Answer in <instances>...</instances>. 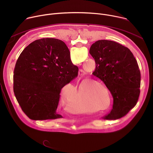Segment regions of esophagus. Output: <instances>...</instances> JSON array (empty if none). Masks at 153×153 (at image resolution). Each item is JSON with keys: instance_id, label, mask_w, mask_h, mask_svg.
I'll list each match as a JSON object with an SVG mask.
<instances>
[{"instance_id": "34e87169", "label": "esophagus", "mask_w": 153, "mask_h": 153, "mask_svg": "<svg viewBox=\"0 0 153 153\" xmlns=\"http://www.w3.org/2000/svg\"><path fill=\"white\" fill-rule=\"evenodd\" d=\"M79 75L80 77H83V76H84L85 75V72L83 70H80L79 71Z\"/></svg>"}]
</instances>
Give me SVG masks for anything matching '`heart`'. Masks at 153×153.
<instances>
[{
    "label": "heart",
    "instance_id": "1",
    "mask_svg": "<svg viewBox=\"0 0 153 153\" xmlns=\"http://www.w3.org/2000/svg\"><path fill=\"white\" fill-rule=\"evenodd\" d=\"M73 104H74V105H76V106L77 108H79V110H86V107L83 105V104L81 102H79V101H77V102H74V103H73Z\"/></svg>",
    "mask_w": 153,
    "mask_h": 153
}]
</instances>
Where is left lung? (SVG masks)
<instances>
[{
  "instance_id": "8db88e82",
  "label": "left lung",
  "mask_w": 153,
  "mask_h": 153,
  "mask_svg": "<svg viewBox=\"0 0 153 153\" xmlns=\"http://www.w3.org/2000/svg\"><path fill=\"white\" fill-rule=\"evenodd\" d=\"M90 53L96 65L93 75L103 82L113 97V109L106 118L125 116L136 105L140 94L141 77L136 59L128 48L108 40L96 41Z\"/></svg>"
}]
</instances>
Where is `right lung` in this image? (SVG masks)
<instances>
[{
    "instance_id": "obj_1",
    "label": "right lung",
    "mask_w": 153,
    "mask_h": 153,
    "mask_svg": "<svg viewBox=\"0 0 153 153\" xmlns=\"http://www.w3.org/2000/svg\"><path fill=\"white\" fill-rule=\"evenodd\" d=\"M78 70L63 41L43 38L31 43L20 54L13 76L14 93L24 113L34 120L62 118L56 113L61 89Z\"/></svg>"
}]
</instances>
